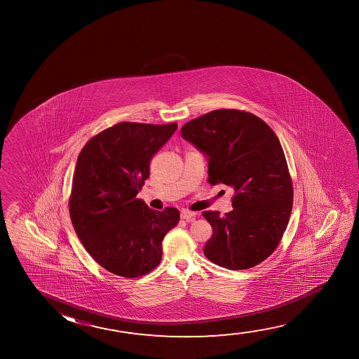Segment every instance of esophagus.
<instances>
[{"instance_id":"esophagus-1","label":"esophagus","mask_w":359,"mask_h":359,"mask_svg":"<svg viewBox=\"0 0 359 359\" xmlns=\"http://www.w3.org/2000/svg\"><path fill=\"white\" fill-rule=\"evenodd\" d=\"M195 216H196L195 212L187 211V210H182V213H180L182 219H187V221H192Z\"/></svg>"}]
</instances>
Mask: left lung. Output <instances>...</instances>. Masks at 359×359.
<instances>
[{
  "mask_svg": "<svg viewBox=\"0 0 359 359\" xmlns=\"http://www.w3.org/2000/svg\"><path fill=\"white\" fill-rule=\"evenodd\" d=\"M182 137L208 159V182L233 187V211H205L213 236L203 249L213 264L246 270L275 251L293 206V187L280 141L256 115L221 109L182 126Z\"/></svg>",
  "mask_w": 359,
  "mask_h": 359,
  "instance_id": "obj_1",
  "label": "left lung"
}]
</instances>
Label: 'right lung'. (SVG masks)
<instances>
[{
  "label": "right lung",
  "mask_w": 359,
  "mask_h": 359,
  "mask_svg": "<svg viewBox=\"0 0 359 359\" xmlns=\"http://www.w3.org/2000/svg\"><path fill=\"white\" fill-rule=\"evenodd\" d=\"M167 125L120 123L90 138L79 153L69 216L89 255L114 275H146L162 260V241L180 215L154 211L140 198L151 158L177 131Z\"/></svg>",
  "instance_id": "1"
}]
</instances>
